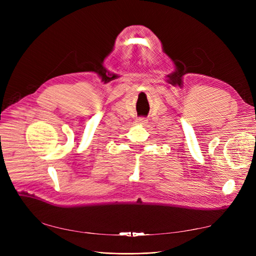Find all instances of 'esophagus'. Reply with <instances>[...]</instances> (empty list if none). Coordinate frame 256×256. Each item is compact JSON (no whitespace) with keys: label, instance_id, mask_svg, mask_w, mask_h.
Segmentation results:
<instances>
[{"label":"esophagus","instance_id":"esophagus-1","mask_svg":"<svg viewBox=\"0 0 256 256\" xmlns=\"http://www.w3.org/2000/svg\"><path fill=\"white\" fill-rule=\"evenodd\" d=\"M136 122L140 124V125H145V124H147V118H136Z\"/></svg>","mask_w":256,"mask_h":256}]
</instances>
